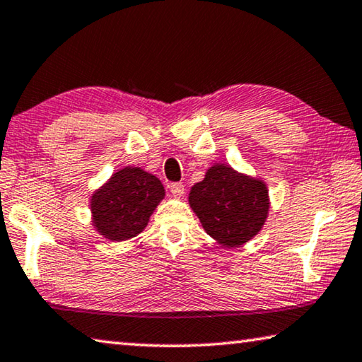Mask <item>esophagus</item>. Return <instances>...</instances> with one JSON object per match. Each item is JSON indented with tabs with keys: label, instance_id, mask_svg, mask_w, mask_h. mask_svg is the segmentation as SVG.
<instances>
[{
	"label": "esophagus",
	"instance_id": "1",
	"mask_svg": "<svg viewBox=\"0 0 362 362\" xmlns=\"http://www.w3.org/2000/svg\"><path fill=\"white\" fill-rule=\"evenodd\" d=\"M169 188H170V193L174 194L175 198H182L183 193H185V187H183V183H179V182L170 183Z\"/></svg>",
	"mask_w": 362,
	"mask_h": 362
}]
</instances>
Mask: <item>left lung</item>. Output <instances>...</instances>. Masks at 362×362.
Here are the masks:
<instances>
[{
    "label": "left lung",
    "mask_w": 362,
    "mask_h": 362,
    "mask_svg": "<svg viewBox=\"0 0 362 362\" xmlns=\"http://www.w3.org/2000/svg\"><path fill=\"white\" fill-rule=\"evenodd\" d=\"M206 233L233 248L261 230L269 212L267 187L230 165L214 164L188 197Z\"/></svg>",
    "instance_id": "obj_1"
}]
</instances>
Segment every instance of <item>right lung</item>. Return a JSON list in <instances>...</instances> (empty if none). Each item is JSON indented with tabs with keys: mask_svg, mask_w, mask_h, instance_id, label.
<instances>
[{
	"mask_svg": "<svg viewBox=\"0 0 362 362\" xmlns=\"http://www.w3.org/2000/svg\"><path fill=\"white\" fill-rule=\"evenodd\" d=\"M164 193L158 177L127 165L112 174L91 197L93 226L112 242L134 238L148 226Z\"/></svg>",
	"mask_w": 362,
	"mask_h": 362,
	"instance_id": "1",
	"label": "right lung"
}]
</instances>
